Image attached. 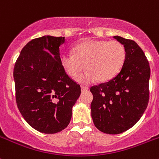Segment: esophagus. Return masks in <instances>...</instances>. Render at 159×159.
Wrapping results in <instances>:
<instances>
[{"label": "esophagus", "mask_w": 159, "mask_h": 159, "mask_svg": "<svg viewBox=\"0 0 159 159\" xmlns=\"http://www.w3.org/2000/svg\"><path fill=\"white\" fill-rule=\"evenodd\" d=\"M81 91H86L89 90V87H86V86H81Z\"/></svg>", "instance_id": "1"}]
</instances>
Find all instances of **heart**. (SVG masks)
<instances>
[{
	"label": "heart",
	"instance_id": "heart-1",
	"mask_svg": "<svg viewBox=\"0 0 159 159\" xmlns=\"http://www.w3.org/2000/svg\"><path fill=\"white\" fill-rule=\"evenodd\" d=\"M73 52L61 56V65L70 77L78 75L85 66L88 69L75 78L83 84L113 78L121 69L126 57L124 45L117 41L89 40L77 44Z\"/></svg>",
	"mask_w": 159,
	"mask_h": 159
}]
</instances>
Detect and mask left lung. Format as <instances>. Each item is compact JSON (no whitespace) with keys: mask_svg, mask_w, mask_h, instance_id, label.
<instances>
[{"mask_svg":"<svg viewBox=\"0 0 159 159\" xmlns=\"http://www.w3.org/2000/svg\"><path fill=\"white\" fill-rule=\"evenodd\" d=\"M124 45L126 57L119 73L108 82L93 86L91 118L99 131L122 133L139 121L148 106L149 63L135 41L114 36Z\"/></svg>","mask_w":159,"mask_h":159,"instance_id":"8db88e82","label":"left lung"}]
</instances>
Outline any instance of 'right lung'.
Masks as SVG:
<instances>
[{
    "mask_svg": "<svg viewBox=\"0 0 159 159\" xmlns=\"http://www.w3.org/2000/svg\"><path fill=\"white\" fill-rule=\"evenodd\" d=\"M65 37L44 35L28 42L14 68L16 102L33 129L54 134L69 124L81 88L68 76L61 62Z\"/></svg>",
    "mask_w": 159,
    "mask_h": 159,
    "instance_id": "1",
    "label": "right lung"
}]
</instances>
